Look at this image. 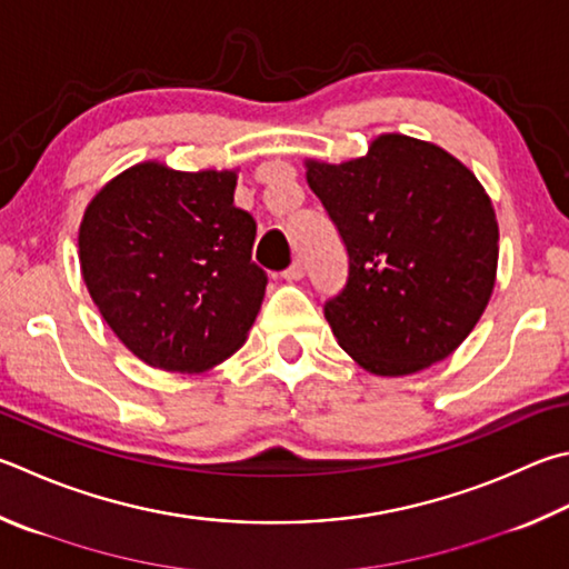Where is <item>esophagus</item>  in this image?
Returning <instances> with one entry per match:
<instances>
[{"instance_id":"34e87169","label":"esophagus","mask_w":569,"mask_h":569,"mask_svg":"<svg viewBox=\"0 0 569 569\" xmlns=\"http://www.w3.org/2000/svg\"><path fill=\"white\" fill-rule=\"evenodd\" d=\"M286 281H301V278L306 276V266H303V261H293L291 266L286 268V271L281 273Z\"/></svg>"}]
</instances>
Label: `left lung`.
<instances>
[{"label": "left lung", "instance_id": "left-lung-1", "mask_svg": "<svg viewBox=\"0 0 569 569\" xmlns=\"http://www.w3.org/2000/svg\"><path fill=\"white\" fill-rule=\"evenodd\" d=\"M306 181L348 253L343 291L323 306L338 346L386 378L448 358L498 273V221L475 173L436 143L380 133L360 159H308Z\"/></svg>", "mask_w": 569, "mask_h": 569}]
</instances>
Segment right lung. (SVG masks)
I'll return each mask as SVG.
<instances>
[{
	"instance_id": "1",
	"label": "right lung",
	"mask_w": 569,
	"mask_h": 569,
	"mask_svg": "<svg viewBox=\"0 0 569 569\" xmlns=\"http://www.w3.org/2000/svg\"><path fill=\"white\" fill-rule=\"evenodd\" d=\"M236 171L143 161L87 206L79 263L101 318L133 356L203 373L243 346L266 293L256 221L233 206Z\"/></svg>"
}]
</instances>
